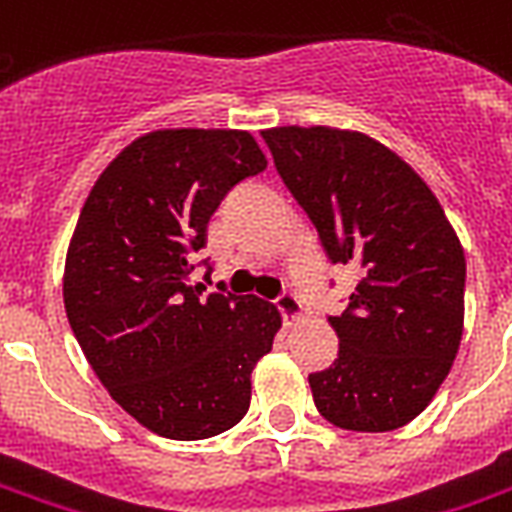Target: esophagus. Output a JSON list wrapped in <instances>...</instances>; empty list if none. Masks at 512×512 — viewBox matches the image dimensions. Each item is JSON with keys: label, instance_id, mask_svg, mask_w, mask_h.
I'll use <instances>...</instances> for the list:
<instances>
[{"label": "esophagus", "instance_id": "1", "mask_svg": "<svg viewBox=\"0 0 512 512\" xmlns=\"http://www.w3.org/2000/svg\"><path fill=\"white\" fill-rule=\"evenodd\" d=\"M273 303H276V308L282 311L284 322H292V319L300 317V300H298V295H292V292H282V295L273 300Z\"/></svg>", "mask_w": 512, "mask_h": 512}]
</instances>
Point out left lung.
Masks as SVG:
<instances>
[{"label":"left lung","mask_w":512,"mask_h":512,"mask_svg":"<svg viewBox=\"0 0 512 512\" xmlns=\"http://www.w3.org/2000/svg\"><path fill=\"white\" fill-rule=\"evenodd\" d=\"M263 142L327 260L360 273L330 317L338 357L308 376L314 403L341 429L403 427L446 381L462 341V244L424 179L376 139L287 126Z\"/></svg>","instance_id":"1"}]
</instances>
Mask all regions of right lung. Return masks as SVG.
I'll list each match as a JSON object with an SVG mask.
<instances>
[{
    "label": "right lung",
    "instance_id": "right-lung-1",
    "mask_svg": "<svg viewBox=\"0 0 512 512\" xmlns=\"http://www.w3.org/2000/svg\"><path fill=\"white\" fill-rule=\"evenodd\" d=\"M265 169L247 131H152L96 179L64 273L72 333L120 408L155 435L204 440L244 419L249 373L282 317L187 276L222 198ZM204 265L206 284L212 263Z\"/></svg>",
    "mask_w": 512,
    "mask_h": 512
}]
</instances>
